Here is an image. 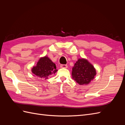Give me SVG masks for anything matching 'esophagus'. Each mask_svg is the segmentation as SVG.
<instances>
[{"instance_id": "34e87169", "label": "esophagus", "mask_w": 125, "mask_h": 125, "mask_svg": "<svg viewBox=\"0 0 125 125\" xmlns=\"http://www.w3.org/2000/svg\"><path fill=\"white\" fill-rule=\"evenodd\" d=\"M60 68H62L67 69L68 68V66L67 65H60Z\"/></svg>"}]
</instances>
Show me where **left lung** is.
I'll list each match as a JSON object with an SVG mask.
<instances>
[{
    "instance_id": "obj_1",
    "label": "left lung",
    "mask_w": 125,
    "mask_h": 125,
    "mask_svg": "<svg viewBox=\"0 0 125 125\" xmlns=\"http://www.w3.org/2000/svg\"><path fill=\"white\" fill-rule=\"evenodd\" d=\"M72 70V78L81 85L89 84L96 74L92 64L83 58L78 59Z\"/></svg>"
}]
</instances>
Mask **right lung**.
I'll use <instances>...</instances> for the list:
<instances>
[{
  "mask_svg": "<svg viewBox=\"0 0 125 125\" xmlns=\"http://www.w3.org/2000/svg\"><path fill=\"white\" fill-rule=\"evenodd\" d=\"M58 71L56 69L55 63L47 56L41 57L36 65L31 69L32 73L37 78L48 79L52 74H55Z\"/></svg>",
  "mask_w": 125,
  "mask_h": 125,
  "instance_id": "add662e5",
  "label": "right lung"
}]
</instances>
